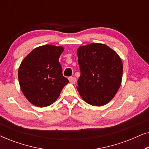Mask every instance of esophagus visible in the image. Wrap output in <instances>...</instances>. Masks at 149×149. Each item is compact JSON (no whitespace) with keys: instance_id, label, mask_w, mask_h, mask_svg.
<instances>
[{"instance_id":"1","label":"esophagus","mask_w":149,"mask_h":149,"mask_svg":"<svg viewBox=\"0 0 149 149\" xmlns=\"http://www.w3.org/2000/svg\"><path fill=\"white\" fill-rule=\"evenodd\" d=\"M69 81H70V82L71 83H75L77 82V79L75 78V77H70L68 78Z\"/></svg>"}]
</instances>
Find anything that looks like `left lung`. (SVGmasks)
I'll return each instance as SVG.
<instances>
[{
    "label": "left lung",
    "instance_id": "left-lung-1",
    "mask_svg": "<svg viewBox=\"0 0 149 149\" xmlns=\"http://www.w3.org/2000/svg\"><path fill=\"white\" fill-rule=\"evenodd\" d=\"M81 76L77 89L81 97L93 106L104 105L117 93L121 83L123 64L107 45L91 43L77 50Z\"/></svg>",
    "mask_w": 149,
    "mask_h": 149
}]
</instances>
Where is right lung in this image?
<instances>
[{"label": "right lung", "instance_id": "add662e5", "mask_svg": "<svg viewBox=\"0 0 149 149\" xmlns=\"http://www.w3.org/2000/svg\"><path fill=\"white\" fill-rule=\"evenodd\" d=\"M62 47L46 45L32 50L18 70L22 91L28 100L39 107L52 104L69 81L62 74L59 58Z\"/></svg>", "mask_w": 149, "mask_h": 149}]
</instances>
